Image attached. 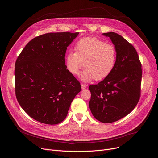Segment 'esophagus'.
<instances>
[{"mask_svg":"<svg viewBox=\"0 0 158 158\" xmlns=\"http://www.w3.org/2000/svg\"><path fill=\"white\" fill-rule=\"evenodd\" d=\"M81 87H82V89H84L86 88L87 85L85 84H81Z\"/></svg>","mask_w":158,"mask_h":158,"instance_id":"esophagus-1","label":"esophagus"}]
</instances>
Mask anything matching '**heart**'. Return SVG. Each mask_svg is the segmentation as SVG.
Masks as SVG:
<instances>
[{"instance_id": "heart-1", "label": "heart", "mask_w": 158, "mask_h": 158, "mask_svg": "<svg viewBox=\"0 0 158 158\" xmlns=\"http://www.w3.org/2000/svg\"><path fill=\"white\" fill-rule=\"evenodd\" d=\"M74 50L75 52L66 54L65 65L69 73L76 75L83 64L85 69L81 78L84 81H101L114 69L117 51L113 44L96 37H84L77 42Z\"/></svg>"}]
</instances>
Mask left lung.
Masks as SVG:
<instances>
[{"label": "left lung", "mask_w": 158, "mask_h": 158, "mask_svg": "<svg viewBox=\"0 0 158 158\" xmlns=\"http://www.w3.org/2000/svg\"><path fill=\"white\" fill-rule=\"evenodd\" d=\"M115 46L117 60L111 74L97 84L89 86V102L94 117L104 123L117 121L136 106L141 96L142 68L132 45L115 32L102 34Z\"/></svg>", "instance_id": "left-lung-1"}]
</instances>
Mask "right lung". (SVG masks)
I'll return each instance as SVG.
<instances>
[{"label":"right lung","instance_id":"1","mask_svg":"<svg viewBox=\"0 0 158 158\" xmlns=\"http://www.w3.org/2000/svg\"><path fill=\"white\" fill-rule=\"evenodd\" d=\"M78 34L64 32L37 36L16 60V98L26 113L40 123L52 125L63 121L81 91L80 82L65 64L67 48Z\"/></svg>","mask_w":158,"mask_h":158}]
</instances>
